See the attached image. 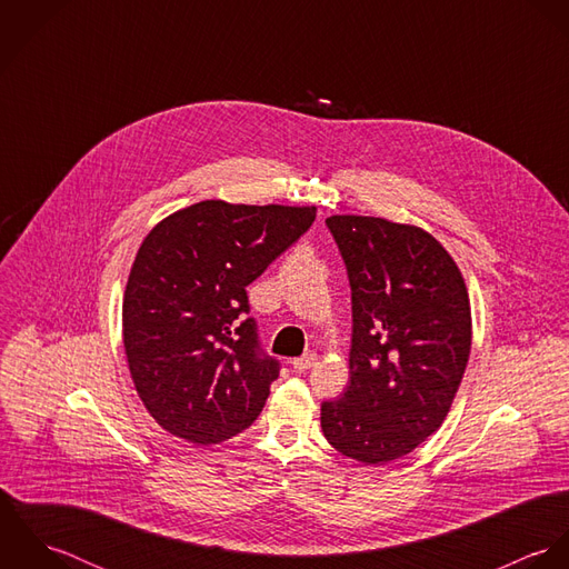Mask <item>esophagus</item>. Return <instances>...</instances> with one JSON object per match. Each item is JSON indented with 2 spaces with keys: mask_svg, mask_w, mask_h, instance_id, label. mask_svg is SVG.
I'll return each instance as SVG.
<instances>
[{
  "mask_svg": "<svg viewBox=\"0 0 569 569\" xmlns=\"http://www.w3.org/2000/svg\"><path fill=\"white\" fill-rule=\"evenodd\" d=\"M316 363H318V355H316V352H307V355H302V357H298V359L291 361L293 370H298V372H305V370L313 368Z\"/></svg>",
  "mask_w": 569,
  "mask_h": 569,
  "instance_id": "obj_1",
  "label": "esophagus"
}]
</instances>
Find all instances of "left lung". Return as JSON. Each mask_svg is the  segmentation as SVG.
Returning <instances> with one entry per match:
<instances>
[{
  "label": "left lung",
  "mask_w": 569,
  "mask_h": 569,
  "mask_svg": "<svg viewBox=\"0 0 569 569\" xmlns=\"http://www.w3.org/2000/svg\"><path fill=\"white\" fill-rule=\"evenodd\" d=\"M352 291L350 383L322 403L326 440L363 465L411 453L440 429L471 352V305L451 253L381 217L326 219Z\"/></svg>",
  "instance_id": "8db88e82"
}]
</instances>
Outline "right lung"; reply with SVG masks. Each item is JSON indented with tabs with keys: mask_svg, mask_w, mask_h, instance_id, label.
Segmentation results:
<instances>
[{
	"mask_svg": "<svg viewBox=\"0 0 569 569\" xmlns=\"http://www.w3.org/2000/svg\"><path fill=\"white\" fill-rule=\"evenodd\" d=\"M316 212L208 199L144 237L124 289L122 341L138 397L163 431L217 445L258 418L278 361L258 350L244 287Z\"/></svg>",
	"mask_w": 569,
	"mask_h": 569,
	"instance_id": "1",
	"label": "right lung"
}]
</instances>
